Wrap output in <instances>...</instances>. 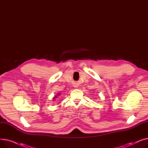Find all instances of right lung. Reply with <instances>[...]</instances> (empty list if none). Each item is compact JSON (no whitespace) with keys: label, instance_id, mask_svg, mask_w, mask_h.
<instances>
[{"label":"right lung","instance_id":"add662e5","mask_svg":"<svg viewBox=\"0 0 148 148\" xmlns=\"http://www.w3.org/2000/svg\"><path fill=\"white\" fill-rule=\"evenodd\" d=\"M59 95H60V94H59V93H58V95H56V96H54V97H53V99H55V98H56L58 97V96H59Z\"/></svg>","mask_w":148,"mask_h":148}]
</instances>
